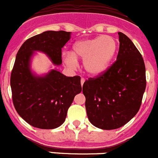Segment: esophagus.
Returning a JSON list of instances; mask_svg holds the SVG:
<instances>
[{
  "label": "esophagus",
  "mask_w": 158,
  "mask_h": 158,
  "mask_svg": "<svg viewBox=\"0 0 158 158\" xmlns=\"http://www.w3.org/2000/svg\"><path fill=\"white\" fill-rule=\"evenodd\" d=\"M85 79H84L83 77H82L81 79V86H83V85H84V83H85Z\"/></svg>",
  "instance_id": "1"
}]
</instances>
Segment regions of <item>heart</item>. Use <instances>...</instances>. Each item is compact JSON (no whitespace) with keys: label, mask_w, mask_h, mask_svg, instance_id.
<instances>
[{"label":"heart","mask_w":158,"mask_h":158,"mask_svg":"<svg viewBox=\"0 0 158 158\" xmlns=\"http://www.w3.org/2000/svg\"><path fill=\"white\" fill-rule=\"evenodd\" d=\"M117 51V43L109 35L82 40L73 44L72 52L64 55L68 67L76 66V58H84L83 66L89 74L96 76L104 73L110 65Z\"/></svg>","instance_id":"heart-1"}]
</instances>
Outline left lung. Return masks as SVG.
<instances>
[{"label": "left lung", "mask_w": 158, "mask_h": 158, "mask_svg": "<svg viewBox=\"0 0 158 158\" xmlns=\"http://www.w3.org/2000/svg\"><path fill=\"white\" fill-rule=\"evenodd\" d=\"M118 35L116 61L104 73L89 78L83 85L88 119L102 130L119 128L136 115L147 83L140 52L125 34Z\"/></svg>", "instance_id": "obj_1"}]
</instances>
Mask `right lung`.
Instances as JSON below:
<instances>
[{"label": "right lung", "instance_id": "right-lung-1", "mask_svg": "<svg viewBox=\"0 0 158 158\" xmlns=\"http://www.w3.org/2000/svg\"><path fill=\"white\" fill-rule=\"evenodd\" d=\"M70 39L69 31H46L28 39L18 51L10 81L13 104L32 127L51 130L62 125L75 95L81 91L80 77H67L57 70L37 76L30 68L35 51L60 65L61 50Z\"/></svg>", "mask_w": 158, "mask_h": 158}]
</instances>
